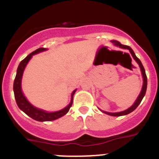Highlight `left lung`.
I'll return each instance as SVG.
<instances>
[{"label": "left lung", "instance_id": "1", "mask_svg": "<svg viewBox=\"0 0 159 159\" xmlns=\"http://www.w3.org/2000/svg\"><path fill=\"white\" fill-rule=\"evenodd\" d=\"M111 43H113L114 45L117 46V47H119L120 48L127 49V50H129V52H130V53L131 54L133 59L135 60L136 63H137V64H139V66L140 70H141L142 76H143V87H142L141 92H140L139 95V96L137 97V99H136V100L134 101V102L133 103V105H132V106H130V107L127 108V109H126V110L123 111L115 112V113H113V112L104 111L101 110V109H99V110H100L102 112V113L107 114V115H108V116H126V115H128V114H130V112H132L133 111L135 110L136 108H137V107L140 104V102H141V101L143 100V97L145 96L146 92H147V75H146L145 69H144V67H143V64L141 63V61H140L139 59L136 57L135 54H134V51L132 50L131 48L129 47V46H127V45H123V44H122V43H120V42L118 41V40H111Z\"/></svg>", "mask_w": 159, "mask_h": 159}]
</instances>
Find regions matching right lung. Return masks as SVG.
Wrapping results in <instances>:
<instances>
[{"mask_svg": "<svg viewBox=\"0 0 159 159\" xmlns=\"http://www.w3.org/2000/svg\"><path fill=\"white\" fill-rule=\"evenodd\" d=\"M47 48H40L34 52H32V53L25 57L21 62L19 64V66L16 70V75L15 80L13 83V92H14V96H15V99H16V104H17L18 107L23 112H25L27 116L31 117L32 119H35L36 121L39 122H46V121H52V120H56V119H59V118L62 117L64 115L68 112L70 107L72 105L73 102V95L76 92L77 89H75L72 92L71 95V101H70L69 104L66 106L65 107L61 109V110L57 111H47L45 110L38 108L36 107L33 106V105L29 102L27 99V98L25 96L23 92H22L21 88V82H22V77H23V73L25 71V67L27 66L28 63L29 62V60L32 59V56L38 54V53L43 52L47 51Z\"/></svg>", "mask_w": 159, "mask_h": 159, "instance_id": "1", "label": "right lung"}]
</instances>
